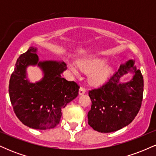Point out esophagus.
<instances>
[{
  "label": "esophagus",
  "instance_id": "obj_1",
  "mask_svg": "<svg viewBox=\"0 0 156 156\" xmlns=\"http://www.w3.org/2000/svg\"><path fill=\"white\" fill-rule=\"evenodd\" d=\"M85 92H86V89L83 88V87H80L79 89V91H78V94H79V95H83V94H85Z\"/></svg>",
  "mask_w": 156,
  "mask_h": 156
}]
</instances>
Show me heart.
<instances>
[{
  "mask_svg": "<svg viewBox=\"0 0 156 156\" xmlns=\"http://www.w3.org/2000/svg\"><path fill=\"white\" fill-rule=\"evenodd\" d=\"M106 63V60L92 57L78 61V67L83 72L91 73L89 81L92 85L98 86L107 81L113 73L112 67L105 65ZM68 67L73 73L78 74V69L76 66L69 64Z\"/></svg>",
  "mask_w": 156,
  "mask_h": 156,
  "instance_id": "heart-1",
  "label": "heart"
}]
</instances>
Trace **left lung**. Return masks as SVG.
<instances>
[{
  "mask_svg": "<svg viewBox=\"0 0 156 156\" xmlns=\"http://www.w3.org/2000/svg\"><path fill=\"white\" fill-rule=\"evenodd\" d=\"M129 72L132 78L123 82L121 79ZM143 91L142 75L133 61L121 64L105 85L89 92L92 107L87 115L88 124L101 133L117 131L128 125L140 109Z\"/></svg>",
  "mask_w": 156,
  "mask_h": 156,
  "instance_id": "obj_1",
  "label": "left lung"
}]
</instances>
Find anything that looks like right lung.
Here are the masks:
<instances>
[{"label":"right lung","mask_w":156,"mask_h":156,"mask_svg":"<svg viewBox=\"0 0 156 156\" xmlns=\"http://www.w3.org/2000/svg\"><path fill=\"white\" fill-rule=\"evenodd\" d=\"M38 48L30 47L20 55L9 80L11 103L17 118L37 130L53 128L59 123L63 109L78 96V87L61 75L67 69L63 61L39 60ZM39 67L43 78L33 83L27 78L28 66Z\"/></svg>","instance_id":"obj_1"}]
</instances>
